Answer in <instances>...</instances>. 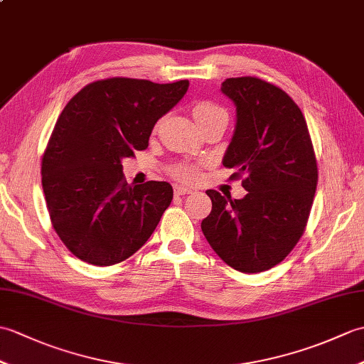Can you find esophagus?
Returning <instances> with one entry per match:
<instances>
[{"label": "esophagus", "instance_id": "esophagus-1", "mask_svg": "<svg viewBox=\"0 0 364 364\" xmlns=\"http://www.w3.org/2000/svg\"><path fill=\"white\" fill-rule=\"evenodd\" d=\"M173 191H175V196H186V194H192V192H194V189L181 186V184H176Z\"/></svg>", "mask_w": 364, "mask_h": 364}]
</instances>
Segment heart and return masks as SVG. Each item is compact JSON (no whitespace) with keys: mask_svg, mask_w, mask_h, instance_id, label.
Instances as JSON below:
<instances>
[{"mask_svg":"<svg viewBox=\"0 0 364 364\" xmlns=\"http://www.w3.org/2000/svg\"><path fill=\"white\" fill-rule=\"evenodd\" d=\"M219 114H225V111H223L218 105H213L210 102H198L192 106V115H194L196 122H202L205 119L214 117V115H219ZM173 175L176 178H180V180L192 181L198 176V170L191 166H176L173 168Z\"/></svg>","mask_w":364,"mask_h":364,"instance_id":"heart-1","label":"heart"}]
</instances>
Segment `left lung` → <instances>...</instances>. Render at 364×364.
<instances>
[{"label": "left lung", "instance_id": "left-lung-1", "mask_svg": "<svg viewBox=\"0 0 364 364\" xmlns=\"http://www.w3.org/2000/svg\"><path fill=\"white\" fill-rule=\"evenodd\" d=\"M220 90L236 106L222 164L245 176L247 196L206 191L213 210L202 231L230 267L257 274L282 262L304 235L318 166L304 114L286 92L252 76L228 78Z\"/></svg>", "mask_w": 364, "mask_h": 364}]
</instances>
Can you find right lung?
<instances>
[{"label":"right lung","mask_w":364,"mask_h":364,"mask_svg":"<svg viewBox=\"0 0 364 364\" xmlns=\"http://www.w3.org/2000/svg\"><path fill=\"white\" fill-rule=\"evenodd\" d=\"M189 81L109 78L81 89L54 125L42 159L53 228L75 257L112 266L149 241L173 198L166 181L129 186L122 161L145 150Z\"/></svg>","instance_id":"1"}]
</instances>
